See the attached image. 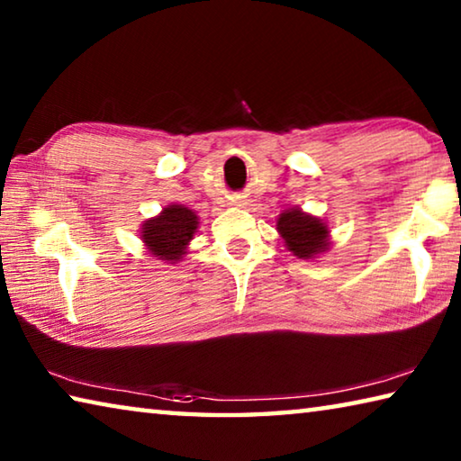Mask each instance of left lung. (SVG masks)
<instances>
[{"instance_id": "8db88e82", "label": "left lung", "mask_w": 461, "mask_h": 461, "mask_svg": "<svg viewBox=\"0 0 461 461\" xmlns=\"http://www.w3.org/2000/svg\"><path fill=\"white\" fill-rule=\"evenodd\" d=\"M276 231L285 248L301 260H313L330 252L331 236L327 221L305 213L301 207H288L276 220Z\"/></svg>"}]
</instances>
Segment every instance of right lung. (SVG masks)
Segmentation results:
<instances>
[{"instance_id":"obj_1","label":"right lung","mask_w":461,"mask_h":461,"mask_svg":"<svg viewBox=\"0 0 461 461\" xmlns=\"http://www.w3.org/2000/svg\"><path fill=\"white\" fill-rule=\"evenodd\" d=\"M199 228V215L193 209L170 203L158 215L150 217L140 228V240L154 260L176 264L185 258L191 240Z\"/></svg>"}]
</instances>
